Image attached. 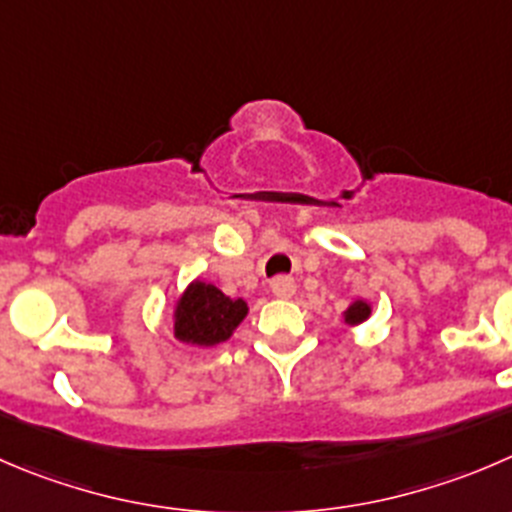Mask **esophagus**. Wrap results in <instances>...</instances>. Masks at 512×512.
<instances>
[{
  "label": "esophagus",
  "instance_id": "1",
  "mask_svg": "<svg viewBox=\"0 0 512 512\" xmlns=\"http://www.w3.org/2000/svg\"><path fill=\"white\" fill-rule=\"evenodd\" d=\"M270 290H272V295H275V297H282V300H287V297L295 295L297 285H295V280H292V277L280 275V277H275V280L270 282Z\"/></svg>",
  "mask_w": 512,
  "mask_h": 512
}]
</instances>
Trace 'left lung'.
I'll use <instances>...</instances> for the list:
<instances>
[{"instance_id": "1", "label": "left lung", "mask_w": 512, "mask_h": 512, "mask_svg": "<svg viewBox=\"0 0 512 512\" xmlns=\"http://www.w3.org/2000/svg\"><path fill=\"white\" fill-rule=\"evenodd\" d=\"M370 315H372L370 302L362 300V297H355V300L347 305V310L342 312V322H345L347 327H355V325H360V322H365Z\"/></svg>"}]
</instances>
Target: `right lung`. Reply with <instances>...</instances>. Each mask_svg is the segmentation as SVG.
I'll list each match as a JSON object with an SVG mask.
<instances>
[{
    "instance_id": "obj_1",
    "label": "right lung",
    "mask_w": 512,
    "mask_h": 512,
    "mask_svg": "<svg viewBox=\"0 0 512 512\" xmlns=\"http://www.w3.org/2000/svg\"><path fill=\"white\" fill-rule=\"evenodd\" d=\"M247 310L242 297H227L220 287L197 277L172 302V332L182 345L215 347L235 335Z\"/></svg>"
}]
</instances>
